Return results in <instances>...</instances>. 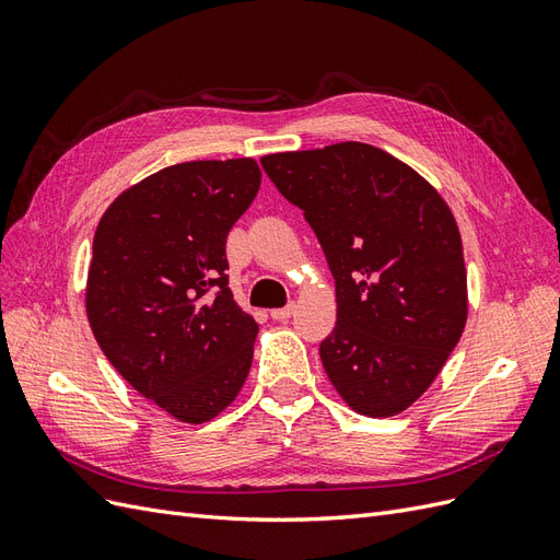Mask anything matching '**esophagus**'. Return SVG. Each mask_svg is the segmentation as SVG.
Listing matches in <instances>:
<instances>
[{
	"label": "esophagus",
	"mask_w": 560,
	"mask_h": 560,
	"mask_svg": "<svg viewBox=\"0 0 560 560\" xmlns=\"http://www.w3.org/2000/svg\"><path fill=\"white\" fill-rule=\"evenodd\" d=\"M292 315H294V303H290V306H284V308H273V311H270V317L278 319V322L290 319Z\"/></svg>",
	"instance_id": "34e87169"
}]
</instances>
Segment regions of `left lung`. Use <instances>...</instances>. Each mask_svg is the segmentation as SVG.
Listing matches in <instances>:
<instances>
[{"instance_id": "left-lung-1", "label": "left lung", "mask_w": 560, "mask_h": 560, "mask_svg": "<svg viewBox=\"0 0 560 560\" xmlns=\"http://www.w3.org/2000/svg\"><path fill=\"white\" fill-rule=\"evenodd\" d=\"M306 214L336 280V327L319 343L354 413L389 418L434 383L467 325L463 238L448 202L411 165L364 142L261 159Z\"/></svg>"}]
</instances>
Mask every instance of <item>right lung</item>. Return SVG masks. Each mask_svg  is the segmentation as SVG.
<instances>
[{
  "label": "right lung",
  "mask_w": 560,
  "mask_h": 560,
  "mask_svg": "<svg viewBox=\"0 0 560 560\" xmlns=\"http://www.w3.org/2000/svg\"><path fill=\"white\" fill-rule=\"evenodd\" d=\"M254 159L144 177L100 217L86 315L105 358L147 399L200 425L238 397L259 325L229 290L226 235L259 194Z\"/></svg>",
  "instance_id": "obj_1"
}]
</instances>
